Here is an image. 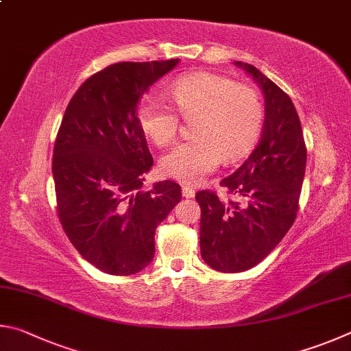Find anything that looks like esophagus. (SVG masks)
I'll return each instance as SVG.
<instances>
[{
  "label": "esophagus",
  "instance_id": "obj_1",
  "mask_svg": "<svg viewBox=\"0 0 351 351\" xmlns=\"http://www.w3.org/2000/svg\"><path fill=\"white\" fill-rule=\"evenodd\" d=\"M194 194H195V191H194V189L191 188V186H182V195H183V197H185V199H193L194 197Z\"/></svg>",
  "mask_w": 351,
  "mask_h": 351
}]
</instances>
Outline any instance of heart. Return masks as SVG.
Listing matches in <instances>:
<instances>
[{"label": "heart", "instance_id": "1", "mask_svg": "<svg viewBox=\"0 0 351 351\" xmlns=\"http://www.w3.org/2000/svg\"><path fill=\"white\" fill-rule=\"evenodd\" d=\"M169 97L183 119L193 121L194 138L183 141L160 160L162 174L193 185L210 174L222 157L232 162L243 157L259 135L263 108L257 92L245 84H234L222 75L195 72L177 78ZM138 126L157 146L172 143L179 131V117L158 92L140 100Z\"/></svg>", "mask_w": 351, "mask_h": 351}]
</instances>
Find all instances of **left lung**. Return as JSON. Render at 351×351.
Returning <instances> with one entry per match:
<instances>
[{
	"label": "left lung",
	"instance_id": "8db88e82",
	"mask_svg": "<svg viewBox=\"0 0 351 351\" xmlns=\"http://www.w3.org/2000/svg\"><path fill=\"white\" fill-rule=\"evenodd\" d=\"M265 97L262 135L250 157L220 185L241 202L199 191L200 254L222 273L256 267L285 237L296 219L306 147L296 108L284 90L254 66L236 61Z\"/></svg>",
	"mask_w": 351,
	"mask_h": 351
}]
</instances>
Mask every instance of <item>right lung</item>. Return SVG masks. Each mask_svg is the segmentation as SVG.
<instances>
[{
    "label": "right lung",
    "mask_w": 351,
    "mask_h": 351,
    "mask_svg": "<svg viewBox=\"0 0 351 351\" xmlns=\"http://www.w3.org/2000/svg\"><path fill=\"white\" fill-rule=\"evenodd\" d=\"M179 60L123 61L94 73L71 98L53 146L61 226L86 261L129 276L154 259V236L182 199L176 182L141 191L154 163L137 108L149 86Z\"/></svg>",
    "instance_id": "add662e5"
}]
</instances>
